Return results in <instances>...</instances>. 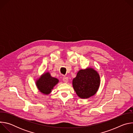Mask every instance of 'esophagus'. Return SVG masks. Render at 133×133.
Returning <instances> with one entry per match:
<instances>
[{
    "label": "esophagus",
    "mask_w": 133,
    "mask_h": 133,
    "mask_svg": "<svg viewBox=\"0 0 133 133\" xmlns=\"http://www.w3.org/2000/svg\"><path fill=\"white\" fill-rule=\"evenodd\" d=\"M64 83H67L68 82V77H64L63 79Z\"/></svg>",
    "instance_id": "obj_1"
}]
</instances>
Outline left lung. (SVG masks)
I'll use <instances>...</instances> for the list:
<instances>
[{"label":"left lung","instance_id":"left-lung-1","mask_svg":"<svg viewBox=\"0 0 133 133\" xmlns=\"http://www.w3.org/2000/svg\"><path fill=\"white\" fill-rule=\"evenodd\" d=\"M100 85V77L92 68L80 70L72 80V86L77 95L81 98H88L94 95Z\"/></svg>","mask_w":133,"mask_h":133}]
</instances>
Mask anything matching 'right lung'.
<instances>
[{"label":"right lung","instance_id":"1","mask_svg":"<svg viewBox=\"0 0 133 133\" xmlns=\"http://www.w3.org/2000/svg\"><path fill=\"white\" fill-rule=\"evenodd\" d=\"M58 82V79L52 77L49 72H46L37 80L36 85L41 92L48 95L50 93L51 89Z\"/></svg>","mask_w":133,"mask_h":133}]
</instances>
